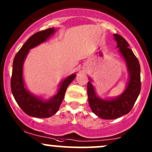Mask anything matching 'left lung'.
<instances>
[{"mask_svg":"<svg viewBox=\"0 0 152 152\" xmlns=\"http://www.w3.org/2000/svg\"><path fill=\"white\" fill-rule=\"evenodd\" d=\"M118 52L125 62L129 81L123 93L115 98L102 99L97 96L93 85V79L89 78L87 95L90 109L98 117L106 120L115 119L129 113L140 92V67L138 59L129 48V45L121 35H113Z\"/></svg>","mask_w":152,"mask_h":152,"instance_id":"8db88e82","label":"left lung"}]
</instances>
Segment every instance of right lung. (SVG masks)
Returning a JSON list of instances; mask_svg holds the SVG:
<instances>
[{
  "label": "right lung",
  "mask_w": 152,
  "mask_h": 152,
  "mask_svg": "<svg viewBox=\"0 0 152 152\" xmlns=\"http://www.w3.org/2000/svg\"><path fill=\"white\" fill-rule=\"evenodd\" d=\"M54 28L37 32L28 38L18 52L13 61L11 89L14 98L23 111L29 116L45 118L53 115L59 110L68 85L76 77V73L70 75L59 85L56 95L48 99L35 96L25 87L23 80V65L29 50L45 42L55 33Z\"/></svg>",
  "instance_id": "right-lung-1"
}]
</instances>
